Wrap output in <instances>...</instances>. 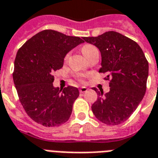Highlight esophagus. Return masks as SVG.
Segmentation results:
<instances>
[{"label": "esophagus", "instance_id": "obj_1", "mask_svg": "<svg viewBox=\"0 0 158 158\" xmlns=\"http://www.w3.org/2000/svg\"><path fill=\"white\" fill-rule=\"evenodd\" d=\"M87 90H88V88L87 87H85V86H83V87H81L80 88V92L81 93H84V92H85V91H87Z\"/></svg>", "mask_w": 158, "mask_h": 158}]
</instances>
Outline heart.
<instances>
[{
    "instance_id": "obj_1",
    "label": "heart",
    "mask_w": 158,
    "mask_h": 158,
    "mask_svg": "<svg viewBox=\"0 0 158 158\" xmlns=\"http://www.w3.org/2000/svg\"><path fill=\"white\" fill-rule=\"evenodd\" d=\"M95 49H96V48L94 47V46H92V45H89V44L85 45V46L82 48V52H83V54L87 57L88 55L90 54V52Z\"/></svg>"
}]
</instances>
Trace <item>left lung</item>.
Here are the masks:
<instances>
[{"label":"left lung","instance_id":"8db88e82","mask_svg":"<svg viewBox=\"0 0 158 158\" xmlns=\"http://www.w3.org/2000/svg\"><path fill=\"white\" fill-rule=\"evenodd\" d=\"M95 45L101 54L99 73L110 78V91L98 95L91 106L93 114L102 123L117 125L131 116L143 98L148 77V62L136 42L115 31H108L97 37H83Z\"/></svg>","mask_w":158,"mask_h":158}]
</instances>
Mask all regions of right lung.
Instances as JSON below:
<instances>
[{"label": "right lung", "instance_id": "obj_1", "mask_svg": "<svg viewBox=\"0 0 158 158\" xmlns=\"http://www.w3.org/2000/svg\"><path fill=\"white\" fill-rule=\"evenodd\" d=\"M84 40L52 29L38 33L24 43L15 59L13 80L27 114L45 127L66 123L79 96L77 87H54L53 73L62 68L69 51Z\"/></svg>", "mask_w": 158, "mask_h": 158}]
</instances>
